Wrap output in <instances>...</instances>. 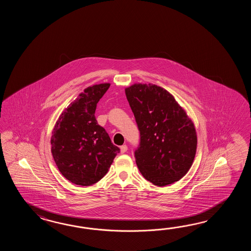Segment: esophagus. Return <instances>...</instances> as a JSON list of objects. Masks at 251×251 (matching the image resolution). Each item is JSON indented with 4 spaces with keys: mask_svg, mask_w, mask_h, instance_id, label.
Listing matches in <instances>:
<instances>
[{
    "mask_svg": "<svg viewBox=\"0 0 251 251\" xmlns=\"http://www.w3.org/2000/svg\"><path fill=\"white\" fill-rule=\"evenodd\" d=\"M120 151H121V153H125V152H126L127 151V146L125 144V145H122L121 147H120Z\"/></svg>",
    "mask_w": 251,
    "mask_h": 251,
    "instance_id": "esophagus-1",
    "label": "esophagus"
}]
</instances>
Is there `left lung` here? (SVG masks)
<instances>
[{
  "label": "left lung",
  "instance_id": "1",
  "mask_svg": "<svg viewBox=\"0 0 251 251\" xmlns=\"http://www.w3.org/2000/svg\"><path fill=\"white\" fill-rule=\"evenodd\" d=\"M138 126L135 161L145 179L164 187L181 179L196 156L195 125L173 95L160 86L134 83L125 89Z\"/></svg>",
  "mask_w": 251,
  "mask_h": 251
}]
</instances>
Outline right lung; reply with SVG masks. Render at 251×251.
Returning <instances> with one entry per match:
<instances>
[{"instance_id":"1","label":"right lung","mask_w":251,"mask_h":251,"mask_svg":"<svg viewBox=\"0 0 251 251\" xmlns=\"http://www.w3.org/2000/svg\"><path fill=\"white\" fill-rule=\"evenodd\" d=\"M110 83L86 88L59 116L51 136V152L62 175L79 186L100 181L119 148L95 118L97 103Z\"/></svg>"}]
</instances>
